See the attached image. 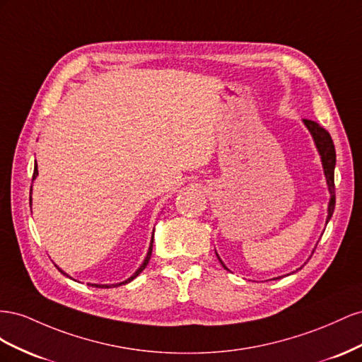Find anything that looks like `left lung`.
Segmentation results:
<instances>
[{"instance_id": "8db88e82", "label": "left lung", "mask_w": 362, "mask_h": 362, "mask_svg": "<svg viewBox=\"0 0 362 362\" xmlns=\"http://www.w3.org/2000/svg\"><path fill=\"white\" fill-rule=\"evenodd\" d=\"M303 124H305V127L309 130V133H311V136H313L314 144L317 147V151L320 154V159H322L323 173H325V177H326L327 189H329V194H330V199H329V203H327V216H326V224H327L329 220L332 218V214H334V209H335V183H334V171H335V163H337L335 146H334L332 138H330V135H329V132L320 126L318 122L311 121V119H303ZM216 257H218V261L221 262V265L226 268V270H229V268H227L224 265V262L220 259L218 253H216ZM300 268H298V270H300ZM274 279H279V277H274Z\"/></svg>"}]
</instances>
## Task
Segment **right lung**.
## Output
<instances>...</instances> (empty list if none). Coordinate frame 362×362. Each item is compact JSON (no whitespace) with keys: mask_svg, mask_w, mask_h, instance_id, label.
Listing matches in <instances>:
<instances>
[{"mask_svg":"<svg viewBox=\"0 0 362 362\" xmlns=\"http://www.w3.org/2000/svg\"><path fill=\"white\" fill-rule=\"evenodd\" d=\"M37 163L35 165V173H33V180L37 177ZM30 206H32V192H30ZM153 238H154V230H153V235H151V241H150V245H148V252H147V256H146V259L142 261V264L139 265V268L138 270L133 273L129 279H126V281H122V282H119V284H88V285H90V286H95V288H115V286H119V285H126V284H129V282H132L133 279H135L136 276H139V273L144 270V268L147 267V264H148V261H150V257H151V250H153ZM56 265V264H54ZM57 267V265H56ZM57 270L62 273V274H65L66 277H69V274H66L64 270H62L60 267H57ZM69 279H72V277H69Z\"/></svg>","mask_w":362,"mask_h":362,"instance_id":"right-lung-1","label":"right lung"}]
</instances>
